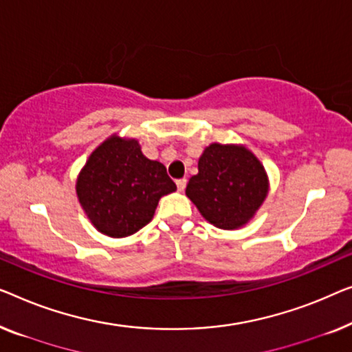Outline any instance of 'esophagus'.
Here are the masks:
<instances>
[{
	"label": "esophagus",
	"mask_w": 352,
	"mask_h": 352,
	"mask_svg": "<svg viewBox=\"0 0 352 352\" xmlns=\"http://www.w3.org/2000/svg\"><path fill=\"white\" fill-rule=\"evenodd\" d=\"M177 188L178 191H183L186 188V178H180V180H177Z\"/></svg>",
	"instance_id": "obj_1"
}]
</instances>
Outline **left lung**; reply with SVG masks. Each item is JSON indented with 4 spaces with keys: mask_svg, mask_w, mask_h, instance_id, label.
<instances>
[{
    "mask_svg": "<svg viewBox=\"0 0 352 352\" xmlns=\"http://www.w3.org/2000/svg\"><path fill=\"white\" fill-rule=\"evenodd\" d=\"M268 191V174L249 148L210 143L185 192L209 223L220 230H237L254 219Z\"/></svg>",
    "mask_w": 352,
    "mask_h": 352,
    "instance_id": "8db88e82",
    "label": "left lung"
}]
</instances>
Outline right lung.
<instances>
[{"mask_svg": "<svg viewBox=\"0 0 352 352\" xmlns=\"http://www.w3.org/2000/svg\"><path fill=\"white\" fill-rule=\"evenodd\" d=\"M177 190L160 161L142 153L135 138L113 133L87 157L76 196L97 231L127 237L150 223L162 196Z\"/></svg>", "mask_w": 352, "mask_h": 352, "instance_id": "obj_1", "label": "right lung"}]
</instances>
